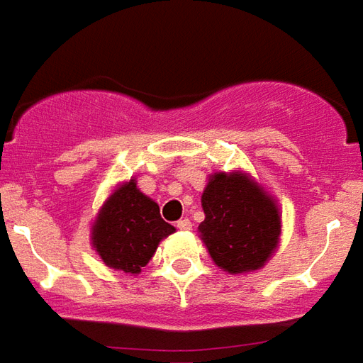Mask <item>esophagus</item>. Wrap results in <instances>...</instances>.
Listing matches in <instances>:
<instances>
[{
  "label": "esophagus",
  "mask_w": 363,
  "mask_h": 363,
  "mask_svg": "<svg viewBox=\"0 0 363 363\" xmlns=\"http://www.w3.org/2000/svg\"><path fill=\"white\" fill-rule=\"evenodd\" d=\"M176 228L191 230V220H189V218H182V220L176 222Z\"/></svg>",
  "instance_id": "34e87169"
}]
</instances>
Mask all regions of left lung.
Instances as JSON below:
<instances>
[{"label": "left lung", "mask_w": 363, "mask_h": 363, "mask_svg": "<svg viewBox=\"0 0 363 363\" xmlns=\"http://www.w3.org/2000/svg\"><path fill=\"white\" fill-rule=\"evenodd\" d=\"M199 232L224 271H255L277 250L280 216L274 201L243 174H214L203 193Z\"/></svg>", "instance_id": "1"}]
</instances>
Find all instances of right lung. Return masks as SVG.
Returning a JSON list of instances; mask_svg holds the SVG:
<instances>
[{
  "mask_svg": "<svg viewBox=\"0 0 363 363\" xmlns=\"http://www.w3.org/2000/svg\"><path fill=\"white\" fill-rule=\"evenodd\" d=\"M172 232L174 226L162 220L158 205L131 179L106 201L92 228V243L106 265L137 274Z\"/></svg>",
  "mask_w": 363,
  "mask_h": 363,
  "instance_id": "right-lung-1",
  "label": "right lung"
}]
</instances>
